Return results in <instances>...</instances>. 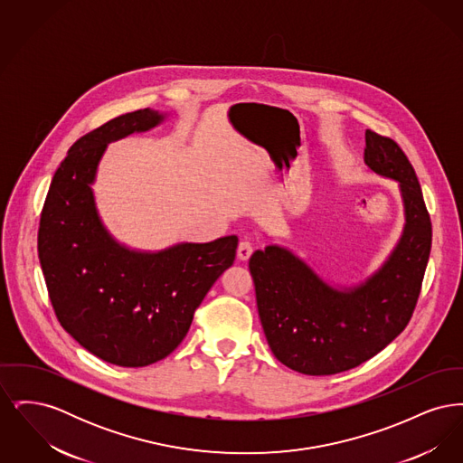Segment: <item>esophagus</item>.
I'll use <instances>...</instances> for the list:
<instances>
[{"label": "esophagus", "instance_id": "1", "mask_svg": "<svg viewBox=\"0 0 463 463\" xmlns=\"http://www.w3.org/2000/svg\"><path fill=\"white\" fill-rule=\"evenodd\" d=\"M251 253H253V242L250 241V240H241L240 244H238V257H240V260H248L251 257Z\"/></svg>", "mask_w": 463, "mask_h": 463}]
</instances>
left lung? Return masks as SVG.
<instances>
[{
	"instance_id": "left-lung-1",
	"label": "left lung",
	"mask_w": 463,
	"mask_h": 463,
	"mask_svg": "<svg viewBox=\"0 0 463 463\" xmlns=\"http://www.w3.org/2000/svg\"><path fill=\"white\" fill-rule=\"evenodd\" d=\"M364 137V163L397 180L404 199V232L387 264L364 285L338 291L285 248L267 246L250 259L267 344L298 373H342L372 359L406 328L419 302L432 244L419 178L392 138L373 130Z\"/></svg>"
}]
</instances>
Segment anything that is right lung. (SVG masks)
<instances>
[{"label":"right lung","mask_w":463,"mask_h":463,"mask_svg":"<svg viewBox=\"0 0 463 463\" xmlns=\"http://www.w3.org/2000/svg\"><path fill=\"white\" fill-rule=\"evenodd\" d=\"M161 119L157 110H133L78 138L50 184L38 231V257L61 326L89 353L125 368L175 351L238 248V238L227 236L137 253L102 227L90 184L108 142Z\"/></svg>","instance_id":"1"}]
</instances>
